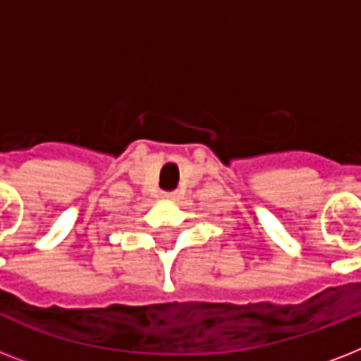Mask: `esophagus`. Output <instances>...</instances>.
I'll list each match as a JSON object with an SVG mask.
<instances>
[{
    "label": "esophagus",
    "mask_w": 361,
    "mask_h": 361,
    "mask_svg": "<svg viewBox=\"0 0 361 361\" xmlns=\"http://www.w3.org/2000/svg\"><path fill=\"white\" fill-rule=\"evenodd\" d=\"M164 197H166V198H172V195H164Z\"/></svg>",
    "instance_id": "1"
}]
</instances>
